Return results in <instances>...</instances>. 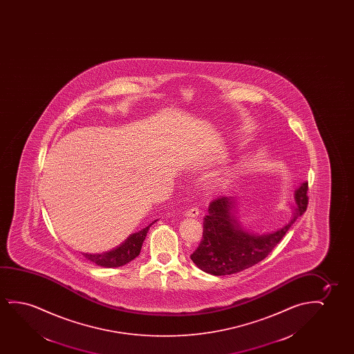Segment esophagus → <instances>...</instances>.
<instances>
[{"label":"esophagus","mask_w":354,"mask_h":354,"mask_svg":"<svg viewBox=\"0 0 354 354\" xmlns=\"http://www.w3.org/2000/svg\"><path fill=\"white\" fill-rule=\"evenodd\" d=\"M199 215V209L197 208H189L185 212V216L187 218H197Z\"/></svg>","instance_id":"obj_1"}]
</instances>
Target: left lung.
Returning <instances> with one entry per match:
<instances>
[{
  "label": "left lung",
  "instance_id": "1",
  "mask_svg": "<svg viewBox=\"0 0 354 354\" xmlns=\"http://www.w3.org/2000/svg\"><path fill=\"white\" fill-rule=\"evenodd\" d=\"M308 183L296 189V205L288 223L276 232L254 234L239 221L237 201L218 197L210 203L203 223V237L191 260L202 271L226 276L243 271L262 261L286 236L291 225L305 213L308 204Z\"/></svg>",
  "mask_w": 354,
  "mask_h": 354
}]
</instances>
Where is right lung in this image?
Instances as JSON below:
<instances>
[{
	"instance_id": "obj_1",
	"label": "right lung",
	"mask_w": 354,
	"mask_h": 354,
	"mask_svg": "<svg viewBox=\"0 0 354 354\" xmlns=\"http://www.w3.org/2000/svg\"><path fill=\"white\" fill-rule=\"evenodd\" d=\"M150 223L147 227L141 230L139 232L133 233L127 238L126 242L122 243L120 247L113 249L111 252H102V254H82L89 261L97 263L102 267H120L126 265L128 262L136 259L140 254L141 245L145 241L146 234L149 232L151 226L156 223Z\"/></svg>"
}]
</instances>
